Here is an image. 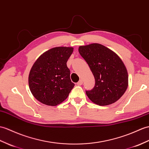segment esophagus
<instances>
[{
	"label": "esophagus",
	"mask_w": 149,
	"mask_h": 149,
	"mask_svg": "<svg viewBox=\"0 0 149 149\" xmlns=\"http://www.w3.org/2000/svg\"><path fill=\"white\" fill-rule=\"evenodd\" d=\"M82 83H83L82 80H80V81H79L77 83V84L78 86H81V85L82 84Z\"/></svg>",
	"instance_id": "obj_1"
}]
</instances>
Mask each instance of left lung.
<instances>
[{
    "label": "left lung",
    "instance_id": "8db88e82",
    "mask_svg": "<svg viewBox=\"0 0 149 149\" xmlns=\"http://www.w3.org/2000/svg\"><path fill=\"white\" fill-rule=\"evenodd\" d=\"M95 79L91 90L86 91L88 97L100 106L117 102L126 91L128 74L121 59L103 45L93 43L79 47Z\"/></svg>",
    "mask_w": 149,
    "mask_h": 149
}]
</instances>
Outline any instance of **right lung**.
Instances as JSON below:
<instances>
[{"label":"right lung","mask_w":149,"mask_h":149,"mask_svg":"<svg viewBox=\"0 0 149 149\" xmlns=\"http://www.w3.org/2000/svg\"><path fill=\"white\" fill-rule=\"evenodd\" d=\"M72 47H56L37 58L30 71L29 84L31 93L43 104L56 106L68 97L74 87L67 66L73 53Z\"/></svg>","instance_id":"1"}]
</instances>
